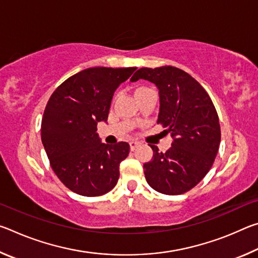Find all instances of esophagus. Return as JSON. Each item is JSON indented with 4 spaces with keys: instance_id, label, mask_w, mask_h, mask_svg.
<instances>
[{
    "instance_id": "1",
    "label": "esophagus",
    "mask_w": 258,
    "mask_h": 258,
    "mask_svg": "<svg viewBox=\"0 0 258 258\" xmlns=\"http://www.w3.org/2000/svg\"><path fill=\"white\" fill-rule=\"evenodd\" d=\"M138 147H139V143L138 142H135V141L130 142V149L131 150H135Z\"/></svg>"
}]
</instances>
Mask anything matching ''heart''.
<instances>
[{
	"label": "heart",
	"mask_w": 258,
	"mask_h": 258,
	"mask_svg": "<svg viewBox=\"0 0 258 258\" xmlns=\"http://www.w3.org/2000/svg\"><path fill=\"white\" fill-rule=\"evenodd\" d=\"M145 89H146V87H139V89H138L137 91H135V93L139 92V91H141V90H145Z\"/></svg>",
	"instance_id": "obj_1"
}]
</instances>
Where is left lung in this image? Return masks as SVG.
I'll list each match as a JSON object with an SVG mask.
<instances>
[{
    "instance_id": "8db88e82",
    "label": "left lung",
    "mask_w": 258,
    "mask_h": 258,
    "mask_svg": "<svg viewBox=\"0 0 258 258\" xmlns=\"http://www.w3.org/2000/svg\"><path fill=\"white\" fill-rule=\"evenodd\" d=\"M149 81L159 90L157 123L171 133L172 147L143 165L146 180L164 195H182L191 190L212 168L221 142L220 120L204 87L182 69L172 66L140 68L131 81Z\"/></svg>"
}]
</instances>
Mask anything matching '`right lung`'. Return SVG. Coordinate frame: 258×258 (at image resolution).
Returning <instances> with one entry per match:
<instances>
[{
	"label": "right lung",
	"instance_id": "1",
	"mask_svg": "<svg viewBox=\"0 0 258 258\" xmlns=\"http://www.w3.org/2000/svg\"><path fill=\"white\" fill-rule=\"evenodd\" d=\"M135 69H84L56 87L47 101L42 143L55 175L77 195L98 197L117 184L119 164L128 156L130 145H104L97 125L107 121L113 92Z\"/></svg>",
	"mask_w": 258,
	"mask_h": 258
}]
</instances>
